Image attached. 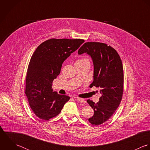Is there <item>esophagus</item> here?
Wrapping results in <instances>:
<instances>
[{"label": "esophagus", "mask_w": 150, "mask_h": 150, "mask_svg": "<svg viewBox=\"0 0 150 150\" xmlns=\"http://www.w3.org/2000/svg\"><path fill=\"white\" fill-rule=\"evenodd\" d=\"M74 98H75V99H76L77 100H78L79 101H80V102H81V103H86L85 100L84 99H83V98H79V97H74Z\"/></svg>", "instance_id": "1"}]
</instances>
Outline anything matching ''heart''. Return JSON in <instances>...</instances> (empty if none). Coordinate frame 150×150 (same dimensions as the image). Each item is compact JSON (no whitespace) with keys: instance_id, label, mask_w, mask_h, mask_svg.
Returning a JSON list of instances; mask_svg holds the SVG:
<instances>
[{"instance_id":"obj_1","label":"heart","mask_w":150,"mask_h":150,"mask_svg":"<svg viewBox=\"0 0 150 150\" xmlns=\"http://www.w3.org/2000/svg\"><path fill=\"white\" fill-rule=\"evenodd\" d=\"M84 60H88V59H80V60H77L78 61H84Z\"/></svg>"}]
</instances>
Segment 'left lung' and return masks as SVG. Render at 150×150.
<instances>
[{
	"instance_id": "1",
	"label": "left lung",
	"mask_w": 150,
	"mask_h": 150,
	"mask_svg": "<svg viewBox=\"0 0 150 150\" xmlns=\"http://www.w3.org/2000/svg\"><path fill=\"white\" fill-rule=\"evenodd\" d=\"M90 55L94 65V81L90 86L101 88L98 103L90 99L88 103L94 110L89 119L93 125H100L109 120L120 105L123 90V68L120 55L111 46L104 43H84L78 54Z\"/></svg>"
}]
</instances>
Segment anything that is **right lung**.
Segmentation results:
<instances>
[{
	"label": "right lung",
	"mask_w": 150,
	"mask_h": 150,
	"mask_svg": "<svg viewBox=\"0 0 150 150\" xmlns=\"http://www.w3.org/2000/svg\"><path fill=\"white\" fill-rule=\"evenodd\" d=\"M85 42L83 39H50L42 43L30 59L25 93L30 108L40 119L58 115L70 97L53 91L52 82L60 74L63 62Z\"/></svg>",
	"instance_id": "right-lung-1"
}]
</instances>
